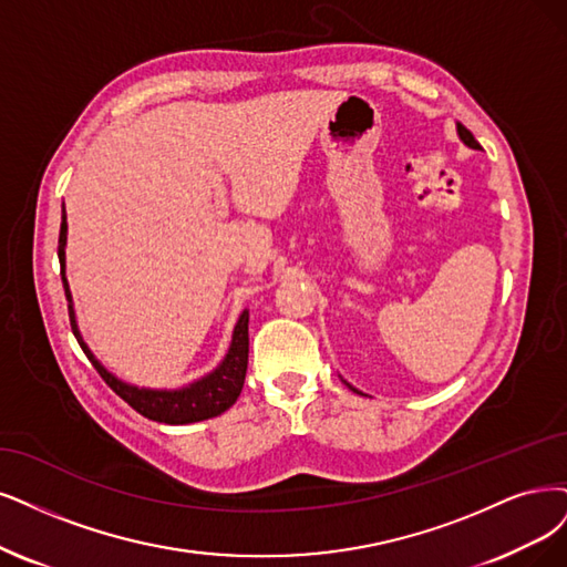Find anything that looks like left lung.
Returning <instances> with one entry per match:
<instances>
[{
	"label": "left lung",
	"instance_id": "1",
	"mask_svg": "<svg viewBox=\"0 0 567 567\" xmlns=\"http://www.w3.org/2000/svg\"><path fill=\"white\" fill-rule=\"evenodd\" d=\"M455 128H457V137H460V140H463V142H465V144L470 146V150H481V146H478V142L474 140V135H472V133H470V131L465 128V125H463V123H455ZM343 383H346V385H348L350 390H354V388H352V385H350L348 381H343ZM354 392H358V390H354Z\"/></svg>",
	"mask_w": 567,
	"mask_h": 567
}]
</instances>
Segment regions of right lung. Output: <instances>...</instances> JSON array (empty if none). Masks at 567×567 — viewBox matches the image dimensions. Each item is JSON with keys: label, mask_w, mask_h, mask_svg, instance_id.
Here are the masks:
<instances>
[{"label": "right lung", "mask_w": 567, "mask_h": 567, "mask_svg": "<svg viewBox=\"0 0 567 567\" xmlns=\"http://www.w3.org/2000/svg\"><path fill=\"white\" fill-rule=\"evenodd\" d=\"M65 247H68V215H65V205H62L58 259H60L62 287H65L68 308H70V324H72V331H74V337H76L83 354H86L91 364L97 369L102 381L107 383L123 402H128L137 413L150 417V421L165 423V425L200 423V421H207V417L221 415L224 411H228L236 404V400L240 396V390H243V383H245V373H247V352H249V331H247L249 310L247 308L240 312V318L234 327V337H230L224 360L213 371L205 373L203 379L188 383V385H182V388H175V390L140 388L133 383H125L95 358L89 343L81 337L70 282L65 276Z\"/></svg>", "instance_id": "right-lung-1"}]
</instances>
